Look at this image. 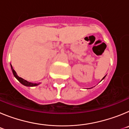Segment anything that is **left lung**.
I'll return each instance as SVG.
<instances>
[{
	"label": "left lung",
	"mask_w": 129,
	"mask_h": 129,
	"mask_svg": "<svg viewBox=\"0 0 129 129\" xmlns=\"http://www.w3.org/2000/svg\"><path fill=\"white\" fill-rule=\"evenodd\" d=\"M105 77H103V79H104V78H105Z\"/></svg>",
	"instance_id": "1"
}]
</instances>
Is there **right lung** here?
I'll list each match as a JSON object with an SVG mask.
<instances>
[{
    "mask_svg": "<svg viewBox=\"0 0 129 129\" xmlns=\"http://www.w3.org/2000/svg\"><path fill=\"white\" fill-rule=\"evenodd\" d=\"M11 70H12V72H13V76H15V77L17 79L18 81H19V82H20L21 84H22L23 85H24V86H37L38 85H39L40 83H30V82H28V81L25 80V79H24L21 78V77H19V76H17V73H16V72L15 71V70L13 68V67L11 66Z\"/></svg>",
    "mask_w": 129,
    "mask_h": 129,
    "instance_id": "right-lung-1",
    "label": "right lung"
}]
</instances>
